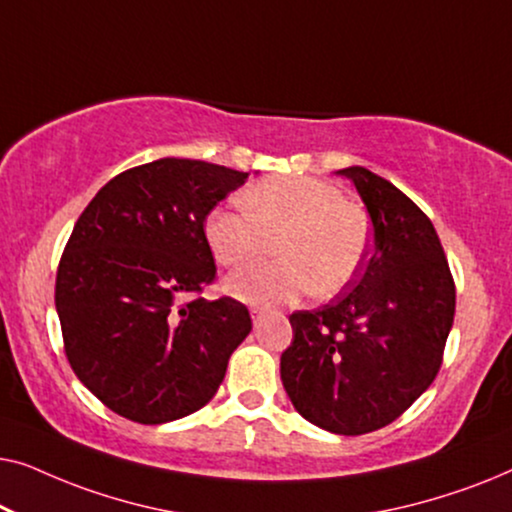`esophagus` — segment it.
Masks as SVG:
<instances>
[{
  "label": "esophagus",
  "mask_w": 512,
  "mask_h": 512,
  "mask_svg": "<svg viewBox=\"0 0 512 512\" xmlns=\"http://www.w3.org/2000/svg\"><path fill=\"white\" fill-rule=\"evenodd\" d=\"M251 319H254V326H258V324H261V319H263V314H261V310H256V307H254V310H251Z\"/></svg>",
  "instance_id": "obj_1"
}]
</instances>
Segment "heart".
Returning <instances> with one entry per match:
<instances>
[{
  "instance_id": "b5f03b06",
  "label": "heart",
  "mask_w": 512,
  "mask_h": 512,
  "mask_svg": "<svg viewBox=\"0 0 512 512\" xmlns=\"http://www.w3.org/2000/svg\"><path fill=\"white\" fill-rule=\"evenodd\" d=\"M249 214L216 207L202 235L214 261L237 268L268 249L277 261L249 265L228 277L226 291L249 305H284L312 289L333 296L359 275L368 251L366 214L338 186L314 177H270L242 193Z\"/></svg>"
}]
</instances>
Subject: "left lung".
<instances>
[{"instance_id":"1","label":"left lung","mask_w":512,"mask_h":512,"mask_svg":"<svg viewBox=\"0 0 512 512\" xmlns=\"http://www.w3.org/2000/svg\"><path fill=\"white\" fill-rule=\"evenodd\" d=\"M338 174L368 209L373 249L331 303L291 314L279 373L307 422L361 436L401 417L436 380L457 296L429 216L366 167Z\"/></svg>"}]
</instances>
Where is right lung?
Returning <instances> with one entry per match:
<instances>
[{
    "mask_svg": "<svg viewBox=\"0 0 512 512\" xmlns=\"http://www.w3.org/2000/svg\"><path fill=\"white\" fill-rule=\"evenodd\" d=\"M249 172L160 158L104 184L76 221L55 279L69 366L116 415L181 419L212 401L251 331L233 298H193L216 277L202 223Z\"/></svg>",
    "mask_w": 512,
    "mask_h": 512,
    "instance_id": "1",
    "label": "right lung"
}]
</instances>
